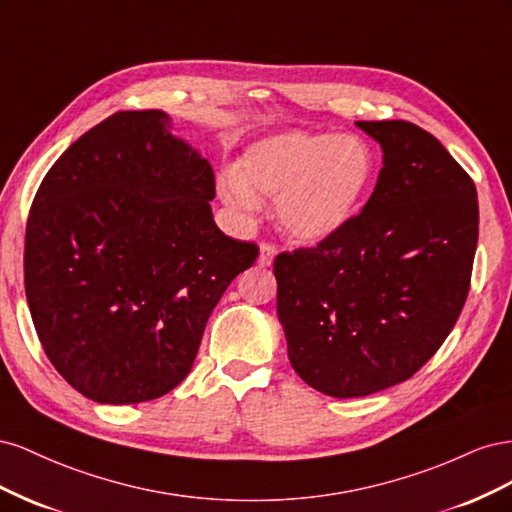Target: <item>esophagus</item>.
I'll list each match as a JSON object with an SVG mask.
<instances>
[{
  "label": "esophagus",
  "instance_id": "34e87169",
  "mask_svg": "<svg viewBox=\"0 0 512 512\" xmlns=\"http://www.w3.org/2000/svg\"><path fill=\"white\" fill-rule=\"evenodd\" d=\"M275 254H277L275 245L262 243V245H260V254H258V265H260V267H271L273 260H275Z\"/></svg>",
  "mask_w": 512,
  "mask_h": 512
}]
</instances>
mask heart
<instances>
[{
  "label": "heart",
  "mask_w": 512,
  "mask_h": 512,
  "mask_svg": "<svg viewBox=\"0 0 512 512\" xmlns=\"http://www.w3.org/2000/svg\"><path fill=\"white\" fill-rule=\"evenodd\" d=\"M374 170V153L359 136L280 132L245 147L222 196L245 213L258 207L260 196L277 200L275 218L286 235L318 243L354 218Z\"/></svg>",
  "instance_id": "obj_1"
}]
</instances>
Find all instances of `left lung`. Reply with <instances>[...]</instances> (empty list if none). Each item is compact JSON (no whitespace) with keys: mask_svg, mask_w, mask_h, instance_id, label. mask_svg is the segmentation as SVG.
<instances>
[{"mask_svg":"<svg viewBox=\"0 0 512 512\" xmlns=\"http://www.w3.org/2000/svg\"><path fill=\"white\" fill-rule=\"evenodd\" d=\"M382 168L363 211L275 258L277 318L294 371L331 397L408 380L453 331L478 241L474 181L410 121H356Z\"/></svg>","mask_w":512,"mask_h":512,"instance_id":"obj_1","label":"left lung"}]
</instances>
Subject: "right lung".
Masks as SVG:
<instances>
[{"label":"right lung","mask_w":512,"mask_h":512,"mask_svg":"<svg viewBox=\"0 0 512 512\" xmlns=\"http://www.w3.org/2000/svg\"><path fill=\"white\" fill-rule=\"evenodd\" d=\"M164 111H121L42 179L25 294L61 376L98 404H141L190 374L213 307L258 256L215 226L211 164Z\"/></svg>","instance_id":"right-lung-1"}]
</instances>
